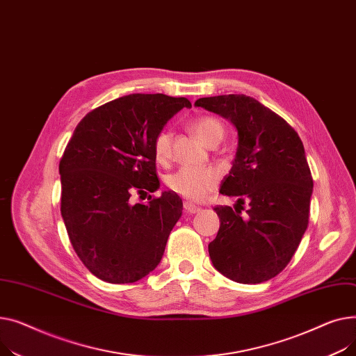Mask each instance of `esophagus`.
Listing matches in <instances>:
<instances>
[{
	"label": "esophagus",
	"mask_w": 356,
	"mask_h": 356,
	"mask_svg": "<svg viewBox=\"0 0 356 356\" xmlns=\"http://www.w3.org/2000/svg\"><path fill=\"white\" fill-rule=\"evenodd\" d=\"M184 210H185V213H188V214H195V213L200 211V208L195 207V205L191 204V202L185 201V202H184Z\"/></svg>",
	"instance_id": "1"
}]
</instances>
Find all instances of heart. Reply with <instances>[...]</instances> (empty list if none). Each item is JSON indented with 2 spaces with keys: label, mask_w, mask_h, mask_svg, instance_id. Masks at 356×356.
Returning <instances> with one entry per match:
<instances>
[{
  "label": "heart",
  "mask_w": 356,
  "mask_h": 356,
  "mask_svg": "<svg viewBox=\"0 0 356 356\" xmlns=\"http://www.w3.org/2000/svg\"><path fill=\"white\" fill-rule=\"evenodd\" d=\"M190 127L198 139L208 146L214 142H220L224 136V124L213 116H200L190 123ZM171 139L172 136L168 131H161L155 135L152 151L156 162L165 163L171 158ZM218 178L220 175L214 168L182 166L174 174L168 175L166 185L171 191L186 200L201 201L217 186Z\"/></svg>",
  "instance_id": "b5f03b06"
}]
</instances>
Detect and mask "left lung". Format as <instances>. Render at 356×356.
Listing matches in <instances>:
<instances>
[{
	"instance_id": "obj_1",
	"label": "left lung",
	"mask_w": 356,
	"mask_h": 356,
	"mask_svg": "<svg viewBox=\"0 0 356 356\" xmlns=\"http://www.w3.org/2000/svg\"><path fill=\"white\" fill-rule=\"evenodd\" d=\"M195 106L232 120L238 132L233 168L220 193L250 201L243 218L217 205V237L208 244L214 267L237 283L273 279L289 264L309 224L313 179L298 132L254 97H201Z\"/></svg>"
}]
</instances>
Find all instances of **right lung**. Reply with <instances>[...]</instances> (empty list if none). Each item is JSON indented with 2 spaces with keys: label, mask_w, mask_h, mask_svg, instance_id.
<instances>
[{
  "label": "right lung",
  "mask_w": 356,
  "mask_h": 356,
  "mask_svg": "<svg viewBox=\"0 0 356 356\" xmlns=\"http://www.w3.org/2000/svg\"><path fill=\"white\" fill-rule=\"evenodd\" d=\"M186 97L128 95L89 112L76 127L58 165L60 210L76 254L108 283H135L159 264L182 214L172 193L159 188L152 142ZM140 198V197H139Z\"/></svg>",
  "instance_id": "1"
}]
</instances>
